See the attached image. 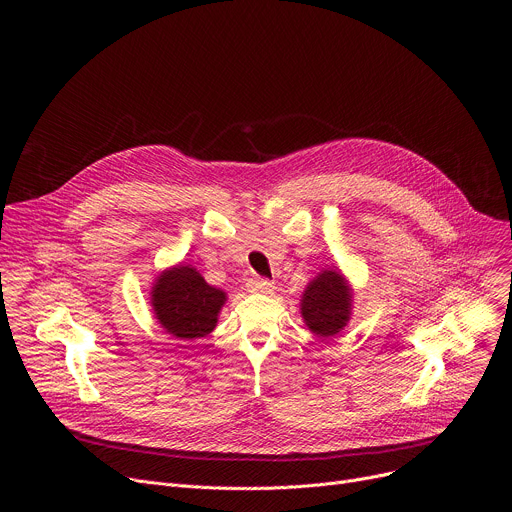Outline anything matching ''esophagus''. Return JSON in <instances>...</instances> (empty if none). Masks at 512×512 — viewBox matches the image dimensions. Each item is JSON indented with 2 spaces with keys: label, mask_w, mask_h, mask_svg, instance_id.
I'll use <instances>...</instances> for the list:
<instances>
[{
  "label": "esophagus",
  "mask_w": 512,
  "mask_h": 512,
  "mask_svg": "<svg viewBox=\"0 0 512 512\" xmlns=\"http://www.w3.org/2000/svg\"><path fill=\"white\" fill-rule=\"evenodd\" d=\"M251 294H271L273 291V283L269 279H263V277H253L249 283H247Z\"/></svg>",
  "instance_id": "esophagus-1"
}]
</instances>
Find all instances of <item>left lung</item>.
Segmentation results:
<instances>
[{"mask_svg":"<svg viewBox=\"0 0 512 512\" xmlns=\"http://www.w3.org/2000/svg\"><path fill=\"white\" fill-rule=\"evenodd\" d=\"M354 291L338 267L322 269L304 289L300 314L304 324L318 338L340 334L352 316Z\"/></svg>","mask_w":512,"mask_h":512,"instance_id":"8db88e82","label":"left lung"}]
</instances>
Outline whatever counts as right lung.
Wrapping results in <instances>:
<instances>
[{
  "label": "right lung",
  "instance_id": "1",
  "mask_svg": "<svg viewBox=\"0 0 512 512\" xmlns=\"http://www.w3.org/2000/svg\"><path fill=\"white\" fill-rule=\"evenodd\" d=\"M150 304L160 326L178 340H194L216 328L227 291L206 283L192 265H172L156 277Z\"/></svg>",
  "mask_w": 512,
  "mask_h": 512
}]
</instances>
